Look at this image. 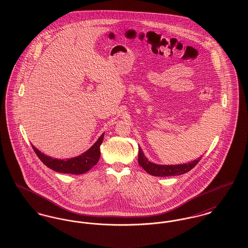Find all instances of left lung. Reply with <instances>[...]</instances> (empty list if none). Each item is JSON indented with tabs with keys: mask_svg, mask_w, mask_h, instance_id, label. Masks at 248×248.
Instances as JSON below:
<instances>
[{
	"mask_svg": "<svg viewBox=\"0 0 248 248\" xmlns=\"http://www.w3.org/2000/svg\"><path fill=\"white\" fill-rule=\"evenodd\" d=\"M202 157L191 161L187 164L182 165H156L150 162L143 154L140 147L139 148V164L144 168V170L154 177H169V176H179L185 174L191 170L199 163Z\"/></svg>",
	"mask_w": 248,
	"mask_h": 248,
	"instance_id": "8db88e82",
	"label": "left lung"
}]
</instances>
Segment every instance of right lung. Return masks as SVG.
Segmentation results:
<instances>
[{"mask_svg":"<svg viewBox=\"0 0 248 248\" xmlns=\"http://www.w3.org/2000/svg\"><path fill=\"white\" fill-rule=\"evenodd\" d=\"M103 138L104 134H102L94 145L85 153L77 157L66 160L54 159L46 154H42L33 145L32 148L39 159L52 170L59 173L81 175L90 170L94 165L97 164L100 157V145L103 141Z\"/></svg>","mask_w":248,"mask_h":248,"instance_id":"1","label":"right lung"}]
</instances>
